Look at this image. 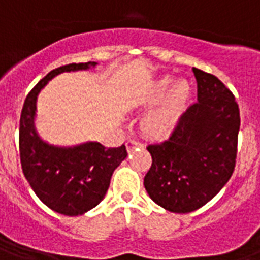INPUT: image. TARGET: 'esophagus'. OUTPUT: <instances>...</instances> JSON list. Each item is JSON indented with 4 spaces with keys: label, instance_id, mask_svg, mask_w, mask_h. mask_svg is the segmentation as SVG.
I'll return each mask as SVG.
<instances>
[{
    "label": "esophagus",
    "instance_id": "34e87169",
    "mask_svg": "<svg viewBox=\"0 0 260 260\" xmlns=\"http://www.w3.org/2000/svg\"><path fill=\"white\" fill-rule=\"evenodd\" d=\"M136 146H142V143L139 142V141H136V139H128L126 141V149H128V152H131Z\"/></svg>",
    "mask_w": 260,
    "mask_h": 260
}]
</instances>
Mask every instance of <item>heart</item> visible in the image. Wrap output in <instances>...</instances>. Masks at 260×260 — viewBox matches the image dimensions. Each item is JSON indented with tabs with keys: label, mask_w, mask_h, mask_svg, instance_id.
<instances>
[{
	"label": "heart",
	"mask_w": 260,
	"mask_h": 260,
	"mask_svg": "<svg viewBox=\"0 0 260 260\" xmlns=\"http://www.w3.org/2000/svg\"><path fill=\"white\" fill-rule=\"evenodd\" d=\"M170 80L161 79L156 83L153 88L149 92V99L159 100L168 90ZM190 97V86L187 81L176 83L169 92L166 103L155 111L148 114L143 118L142 128L143 134L152 139H163L168 138L173 132L174 126L177 124L179 114L184 108L187 100Z\"/></svg>",
	"instance_id": "1"
}]
</instances>
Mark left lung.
Listing matches in <instances>:
<instances>
[{"label": "left lung", "instance_id": "8db88e82", "mask_svg": "<svg viewBox=\"0 0 260 260\" xmlns=\"http://www.w3.org/2000/svg\"><path fill=\"white\" fill-rule=\"evenodd\" d=\"M197 103L181 114L169 139L149 145L145 176L149 197L165 210L186 214L214 199L231 179L241 125L235 97L215 76L193 67Z\"/></svg>", "mask_w": 260, "mask_h": 260}]
</instances>
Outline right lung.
Returning a JSON list of instances; mask_svg holds the SVG:
<instances>
[{"label": "right lung", "mask_w": 260, "mask_h": 260, "mask_svg": "<svg viewBox=\"0 0 260 260\" xmlns=\"http://www.w3.org/2000/svg\"><path fill=\"white\" fill-rule=\"evenodd\" d=\"M95 64V61L72 63L52 70L28 94L19 119V156L26 180L45 206L69 217L99 206L110 187L114 170L128 155L126 148L125 145L105 148L100 142L72 148L49 145L36 134V99L54 76L87 70Z\"/></svg>", "instance_id": "1"}]
</instances>
